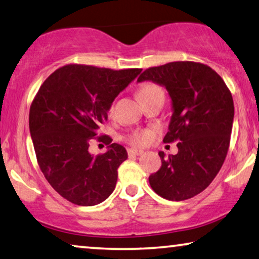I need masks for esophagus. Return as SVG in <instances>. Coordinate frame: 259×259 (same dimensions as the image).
I'll list each match as a JSON object with an SVG mask.
<instances>
[{"label": "esophagus", "mask_w": 259, "mask_h": 259, "mask_svg": "<svg viewBox=\"0 0 259 259\" xmlns=\"http://www.w3.org/2000/svg\"><path fill=\"white\" fill-rule=\"evenodd\" d=\"M144 153V151L139 150V149H129L128 150V154L129 155H141Z\"/></svg>", "instance_id": "34e87169"}]
</instances>
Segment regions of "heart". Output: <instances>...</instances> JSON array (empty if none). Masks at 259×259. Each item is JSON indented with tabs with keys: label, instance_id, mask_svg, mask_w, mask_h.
Returning a JSON list of instances; mask_svg holds the SVG:
<instances>
[{
	"label": "heart",
	"instance_id": "obj_1",
	"mask_svg": "<svg viewBox=\"0 0 259 259\" xmlns=\"http://www.w3.org/2000/svg\"><path fill=\"white\" fill-rule=\"evenodd\" d=\"M159 91H161V90H160V88H158L157 85L145 84L141 90H139L138 96L139 98H144L147 96H151V94L153 93H157ZM152 137H153V131L152 130L139 129L130 133L128 136H126V141L133 145H145L151 141Z\"/></svg>",
	"mask_w": 259,
	"mask_h": 259
}]
</instances>
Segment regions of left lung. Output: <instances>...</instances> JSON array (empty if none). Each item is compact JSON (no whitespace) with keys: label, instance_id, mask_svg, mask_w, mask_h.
Masks as SVG:
<instances>
[{"label":"left lung","instance_id":"left-lung-1","mask_svg":"<svg viewBox=\"0 0 259 259\" xmlns=\"http://www.w3.org/2000/svg\"><path fill=\"white\" fill-rule=\"evenodd\" d=\"M165 88L171 99L168 133L163 142L178 141L179 152L160 151L161 167L151 174V188L168 200H184L205 190L227 155L234 120L232 93L207 65L180 61L149 68L137 79Z\"/></svg>","mask_w":259,"mask_h":259}]
</instances>
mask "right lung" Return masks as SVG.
<instances>
[{"mask_svg":"<svg viewBox=\"0 0 259 259\" xmlns=\"http://www.w3.org/2000/svg\"><path fill=\"white\" fill-rule=\"evenodd\" d=\"M141 71L68 64L40 86L30 108L31 138L45 178L69 202L93 206L114 191L126 150L105 136L99 139L107 141V151L93 155L90 141L115 98Z\"/></svg>","mask_w":259,"mask_h":259,"instance_id":"1","label":"right lung"}]
</instances>
